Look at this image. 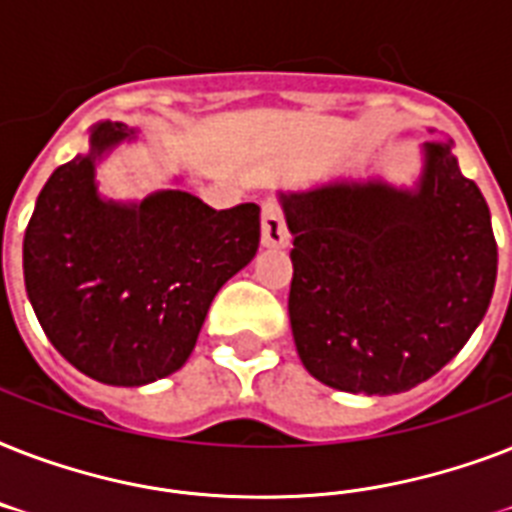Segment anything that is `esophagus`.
<instances>
[{"mask_svg": "<svg viewBox=\"0 0 512 512\" xmlns=\"http://www.w3.org/2000/svg\"><path fill=\"white\" fill-rule=\"evenodd\" d=\"M289 228L284 207L276 199H268L263 204V247H287L289 244Z\"/></svg>", "mask_w": 512, "mask_h": 512, "instance_id": "obj_1", "label": "esophagus"}]
</instances>
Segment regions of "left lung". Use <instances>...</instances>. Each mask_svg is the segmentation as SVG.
Instances as JSON below:
<instances>
[{
	"mask_svg": "<svg viewBox=\"0 0 512 512\" xmlns=\"http://www.w3.org/2000/svg\"><path fill=\"white\" fill-rule=\"evenodd\" d=\"M295 236L289 324L329 388L390 396L444 369L484 319L497 241L452 146H425L414 191L380 180L281 196Z\"/></svg>",
	"mask_w": 512,
	"mask_h": 512,
	"instance_id": "1",
	"label": "left lung"
}]
</instances>
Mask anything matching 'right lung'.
<instances>
[{
  "label": "right lung",
  "instance_id": "right-lung-1",
  "mask_svg": "<svg viewBox=\"0 0 512 512\" xmlns=\"http://www.w3.org/2000/svg\"><path fill=\"white\" fill-rule=\"evenodd\" d=\"M98 124L92 151L44 183L23 239V279L47 340L106 385H146L188 361L217 289L255 257L260 207L212 209L185 191L103 201L95 159L132 138Z\"/></svg>",
  "mask_w": 512,
  "mask_h": 512
}]
</instances>
